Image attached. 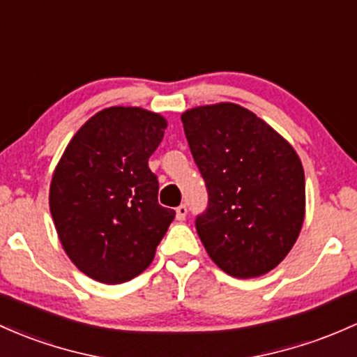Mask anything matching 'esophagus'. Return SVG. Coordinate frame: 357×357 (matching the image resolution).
<instances>
[{"label":"esophagus","instance_id":"34e87169","mask_svg":"<svg viewBox=\"0 0 357 357\" xmlns=\"http://www.w3.org/2000/svg\"><path fill=\"white\" fill-rule=\"evenodd\" d=\"M186 215H188V206L186 205H179L178 208H176V218H178L179 222L185 220Z\"/></svg>","mask_w":357,"mask_h":357}]
</instances>
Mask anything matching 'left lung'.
I'll return each mask as SVG.
<instances>
[{
    "label": "left lung",
    "mask_w": 357,
    "mask_h": 357,
    "mask_svg": "<svg viewBox=\"0 0 357 357\" xmlns=\"http://www.w3.org/2000/svg\"><path fill=\"white\" fill-rule=\"evenodd\" d=\"M181 121L208 193L195 220L206 252L230 276L269 273L303 225L305 174L295 149L234 103L191 108Z\"/></svg>",
    "instance_id": "left-lung-1"
}]
</instances>
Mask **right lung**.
<instances>
[{
	"instance_id": "right-lung-1",
	"label": "right lung",
	"mask_w": 357,
	"mask_h": 357,
	"mask_svg": "<svg viewBox=\"0 0 357 357\" xmlns=\"http://www.w3.org/2000/svg\"><path fill=\"white\" fill-rule=\"evenodd\" d=\"M166 120L142 108L112 107L73 137L50 183V213L69 259L107 284L146 271L176 211L159 205L149 167Z\"/></svg>"
}]
</instances>
